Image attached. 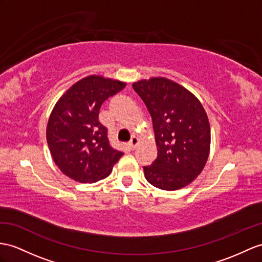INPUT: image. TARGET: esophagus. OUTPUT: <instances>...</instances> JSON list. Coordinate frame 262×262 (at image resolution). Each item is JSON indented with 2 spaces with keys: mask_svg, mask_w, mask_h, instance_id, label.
Masks as SVG:
<instances>
[{
  "mask_svg": "<svg viewBox=\"0 0 262 262\" xmlns=\"http://www.w3.org/2000/svg\"><path fill=\"white\" fill-rule=\"evenodd\" d=\"M138 144H139V139L136 138V137H133V138L130 140V142H129L130 149H131V150H135V149L137 148Z\"/></svg>",
  "mask_w": 262,
  "mask_h": 262,
  "instance_id": "obj_1",
  "label": "esophagus"
}]
</instances>
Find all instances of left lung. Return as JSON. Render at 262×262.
<instances>
[{
  "instance_id": "left-lung-1",
  "label": "left lung",
  "mask_w": 262,
  "mask_h": 262,
  "mask_svg": "<svg viewBox=\"0 0 262 262\" xmlns=\"http://www.w3.org/2000/svg\"><path fill=\"white\" fill-rule=\"evenodd\" d=\"M152 118L158 157L143 167L145 179L162 190L188 186L205 168L210 124L200 101L178 83L152 78L133 83Z\"/></svg>"
}]
</instances>
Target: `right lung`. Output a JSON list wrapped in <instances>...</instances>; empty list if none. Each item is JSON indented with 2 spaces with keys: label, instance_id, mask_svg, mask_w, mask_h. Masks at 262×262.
<instances>
[{
  "label": "right lung",
  "instance_id": "add662e5",
  "mask_svg": "<svg viewBox=\"0 0 262 262\" xmlns=\"http://www.w3.org/2000/svg\"><path fill=\"white\" fill-rule=\"evenodd\" d=\"M124 86L123 82L90 75L57 101L48 122L47 141L55 164L71 179L81 183L104 179L123 156L111 146L99 113L102 103Z\"/></svg>",
  "mask_w": 262,
  "mask_h": 262
}]
</instances>
